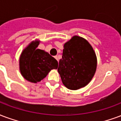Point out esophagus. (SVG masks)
Segmentation results:
<instances>
[{"label": "esophagus", "mask_w": 121, "mask_h": 121, "mask_svg": "<svg viewBox=\"0 0 121 121\" xmlns=\"http://www.w3.org/2000/svg\"><path fill=\"white\" fill-rule=\"evenodd\" d=\"M54 58H55V59H56V60H57L58 61V56H54Z\"/></svg>", "instance_id": "obj_1"}]
</instances>
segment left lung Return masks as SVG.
<instances>
[{
  "instance_id": "1",
  "label": "left lung",
  "mask_w": 121,
  "mask_h": 121,
  "mask_svg": "<svg viewBox=\"0 0 121 121\" xmlns=\"http://www.w3.org/2000/svg\"><path fill=\"white\" fill-rule=\"evenodd\" d=\"M58 71L62 83L70 90L85 86L94 75L97 59L94 49L84 38L74 36L64 44Z\"/></svg>"
}]
</instances>
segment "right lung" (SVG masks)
<instances>
[{
	"instance_id": "obj_1",
	"label": "right lung",
	"mask_w": 121,
	"mask_h": 121,
	"mask_svg": "<svg viewBox=\"0 0 121 121\" xmlns=\"http://www.w3.org/2000/svg\"><path fill=\"white\" fill-rule=\"evenodd\" d=\"M39 42H32L24 49L20 58V70L27 81L37 83L52 69L58 68V61L49 53L36 49Z\"/></svg>"
}]
</instances>
